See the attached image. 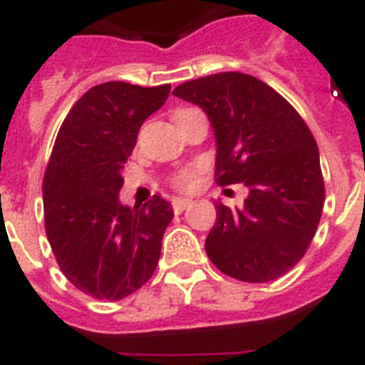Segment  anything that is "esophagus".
<instances>
[{"label":"esophagus","mask_w":365,"mask_h":365,"mask_svg":"<svg viewBox=\"0 0 365 365\" xmlns=\"http://www.w3.org/2000/svg\"><path fill=\"white\" fill-rule=\"evenodd\" d=\"M189 205H191V199H182V197H178V199L172 200V208H174V212H183Z\"/></svg>","instance_id":"esophagus-1"}]
</instances>
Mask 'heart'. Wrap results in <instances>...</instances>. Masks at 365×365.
<instances>
[{"label": "heart", "mask_w": 365, "mask_h": 365, "mask_svg": "<svg viewBox=\"0 0 365 365\" xmlns=\"http://www.w3.org/2000/svg\"><path fill=\"white\" fill-rule=\"evenodd\" d=\"M174 182H176L178 187L185 189V187H189V185H191V182H193V176H191L189 172H182L180 176H176V180H174Z\"/></svg>", "instance_id": "heart-1"}]
</instances>
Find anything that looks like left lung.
<instances>
[{
  "label": "left lung",
  "instance_id": "8db88e82",
  "mask_svg": "<svg viewBox=\"0 0 365 365\" xmlns=\"http://www.w3.org/2000/svg\"><path fill=\"white\" fill-rule=\"evenodd\" d=\"M174 96L210 119L216 182L248 187L242 208L216 202L205 242L210 261L242 282L286 274L317 233L326 195L309 126L274 88L239 71L182 83Z\"/></svg>",
  "mask_w": 365,
  "mask_h": 365
}]
</instances>
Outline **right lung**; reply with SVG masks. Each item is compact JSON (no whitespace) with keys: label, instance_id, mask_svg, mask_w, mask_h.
<instances>
[{"label":"right lung","instance_id":"right-lung-1","mask_svg":"<svg viewBox=\"0 0 365 365\" xmlns=\"http://www.w3.org/2000/svg\"><path fill=\"white\" fill-rule=\"evenodd\" d=\"M168 93L170 85H96L77 100L54 142L43 178L45 231L60 271L96 299L134 294L159 263L170 202L155 195L130 208L119 191L140 126Z\"/></svg>","mask_w":365,"mask_h":365}]
</instances>
